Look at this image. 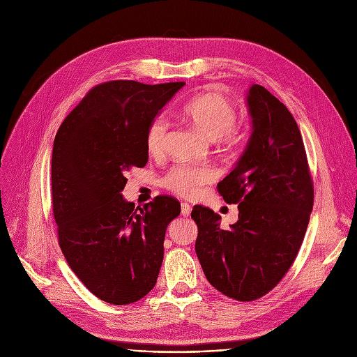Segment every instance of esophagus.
<instances>
[{
  "label": "esophagus",
  "mask_w": 357,
  "mask_h": 357,
  "mask_svg": "<svg viewBox=\"0 0 357 357\" xmlns=\"http://www.w3.org/2000/svg\"><path fill=\"white\" fill-rule=\"evenodd\" d=\"M181 214L183 217H188L191 214V205L186 204V202H182V205H181Z\"/></svg>",
  "instance_id": "esophagus-1"
}]
</instances>
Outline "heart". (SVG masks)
<instances>
[{"mask_svg": "<svg viewBox=\"0 0 357 357\" xmlns=\"http://www.w3.org/2000/svg\"><path fill=\"white\" fill-rule=\"evenodd\" d=\"M182 116L205 137L217 140V144L230 152L245 140V130L236 124L238 111L236 104L218 92H205L191 98L182 107ZM169 133V123L163 116L155 117L146 130V149L152 156L163 153ZM217 179L211 166L178 165L163 178L165 188L181 197H194L205 185Z\"/></svg>", "mask_w": 357, "mask_h": 357, "instance_id": "b5f03b06", "label": "heart"}]
</instances>
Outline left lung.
Segmentation results:
<instances>
[{
	"label": "left lung",
	"mask_w": 357,
	"mask_h": 357,
	"mask_svg": "<svg viewBox=\"0 0 357 357\" xmlns=\"http://www.w3.org/2000/svg\"><path fill=\"white\" fill-rule=\"evenodd\" d=\"M253 131L245 153L217 190L238 204L231 229L195 205V252L208 282L237 301H255L282 279L303 245L314 183L301 131L288 108L261 85L248 96Z\"/></svg>",
	"instance_id": "1"
}]
</instances>
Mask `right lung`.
<instances>
[{
  "instance_id": "add662e5",
  "label": "right lung",
  "mask_w": 357,
  "mask_h": 357,
  "mask_svg": "<svg viewBox=\"0 0 357 357\" xmlns=\"http://www.w3.org/2000/svg\"><path fill=\"white\" fill-rule=\"evenodd\" d=\"M185 82L108 81L88 91L56 133L52 208L68 265L102 301L127 305L156 285L176 198L124 201L126 172L149 160L146 130Z\"/></svg>"
}]
</instances>
